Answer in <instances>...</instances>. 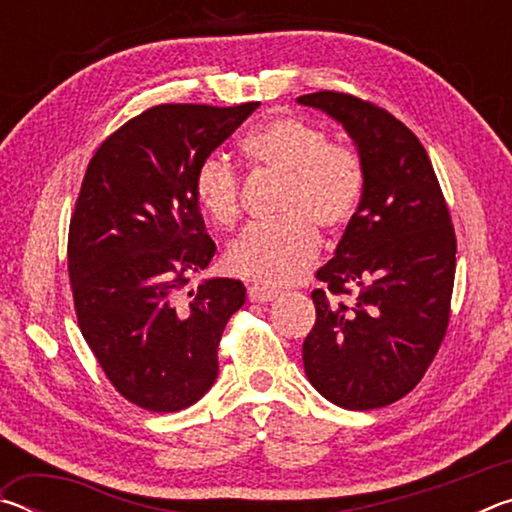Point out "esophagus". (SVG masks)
<instances>
[{"mask_svg":"<svg viewBox=\"0 0 512 512\" xmlns=\"http://www.w3.org/2000/svg\"><path fill=\"white\" fill-rule=\"evenodd\" d=\"M246 291H248V300L250 302H271V300L277 298V291L275 289L259 287V284H248Z\"/></svg>","mask_w":512,"mask_h":512,"instance_id":"esophagus-1","label":"esophagus"}]
</instances>
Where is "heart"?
<instances>
[{
  "mask_svg": "<svg viewBox=\"0 0 512 512\" xmlns=\"http://www.w3.org/2000/svg\"><path fill=\"white\" fill-rule=\"evenodd\" d=\"M241 151L259 169L282 173L275 221L257 223L228 250L232 273L262 287H282L316 262L323 228L339 235L359 214L366 196V167L350 146L329 142L327 133L296 117H273L250 131ZM194 198L216 228H235L241 216L237 169L216 155L194 171Z\"/></svg>",
  "mask_w": 512,
  "mask_h": 512,
  "instance_id": "b5f03b06",
  "label": "heart"
}]
</instances>
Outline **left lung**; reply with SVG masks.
Wrapping results in <instances>:
<instances>
[{
  "instance_id": "8db88e82",
  "label": "left lung",
  "mask_w": 512,
  "mask_h": 512,
  "mask_svg": "<svg viewBox=\"0 0 512 512\" xmlns=\"http://www.w3.org/2000/svg\"><path fill=\"white\" fill-rule=\"evenodd\" d=\"M359 146L366 196L311 291L302 343L311 386L350 411L381 409L420 384L452 318L456 232L431 160L409 126L348 92L298 97ZM348 297V301H343Z\"/></svg>"
}]
</instances>
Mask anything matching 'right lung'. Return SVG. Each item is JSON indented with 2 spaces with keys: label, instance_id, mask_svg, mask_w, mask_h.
Segmentation results:
<instances>
[{
  "label": "right lung",
  "instance_id": "add662e5",
  "mask_svg": "<svg viewBox=\"0 0 512 512\" xmlns=\"http://www.w3.org/2000/svg\"><path fill=\"white\" fill-rule=\"evenodd\" d=\"M257 106L160 103L108 135L85 169L67 237L76 320L103 375L140 409L183 411L219 375L216 348L246 289L216 277L185 291L216 253L192 185Z\"/></svg>",
  "mask_w": 512,
  "mask_h": 512
}]
</instances>
